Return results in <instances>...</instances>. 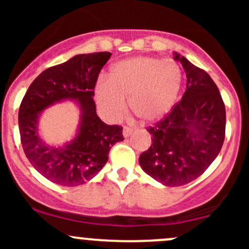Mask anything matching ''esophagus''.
<instances>
[{"mask_svg":"<svg viewBox=\"0 0 249 249\" xmlns=\"http://www.w3.org/2000/svg\"><path fill=\"white\" fill-rule=\"evenodd\" d=\"M132 132H134V129L129 126H125L124 130H123V135H124V137H129Z\"/></svg>","mask_w":249,"mask_h":249,"instance_id":"esophagus-1","label":"esophagus"}]
</instances>
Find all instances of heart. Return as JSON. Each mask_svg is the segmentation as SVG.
I'll return each instance as SVG.
<instances>
[{
  "label": "heart",
  "instance_id": "b5f03b06",
  "mask_svg": "<svg viewBox=\"0 0 249 249\" xmlns=\"http://www.w3.org/2000/svg\"><path fill=\"white\" fill-rule=\"evenodd\" d=\"M183 72L172 59L139 56L124 60L110 70L108 80L95 89L100 109L109 119H120L129 99L132 113L143 123L162 119L175 105Z\"/></svg>",
  "mask_w": 249,
  "mask_h": 249
}]
</instances>
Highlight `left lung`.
<instances>
[{
  "mask_svg": "<svg viewBox=\"0 0 249 249\" xmlns=\"http://www.w3.org/2000/svg\"><path fill=\"white\" fill-rule=\"evenodd\" d=\"M187 89L162 119L147 130L152 144L140 155L142 170L167 187H180L208 169L225 139V106L210 74L176 53Z\"/></svg>",
  "mask_w": 249,
  "mask_h": 249,
  "instance_id": "left-lung-1",
  "label": "left lung"
}]
</instances>
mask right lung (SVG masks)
Masks as SVG:
<instances>
[{"instance_id":"right-lung-1","label":"right lung","mask_w":249,"mask_h":249,"mask_svg":"<svg viewBox=\"0 0 249 249\" xmlns=\"http://www.w3.org/2000/svg\"><path fill=\"white\" fill-rule=\"evenodd\" d=\"M110 53L79 54L42 72L27 89L19 108L22 149L32 166L50 182L77 187L106 165L110 147L124 140L123 126L107 125L96 114L94 96L100 71ZM66 98L77 99L82 110L78 135L70 145L53 148L36 132V120L46 107Z\"/></svg>"}]
</instances>
